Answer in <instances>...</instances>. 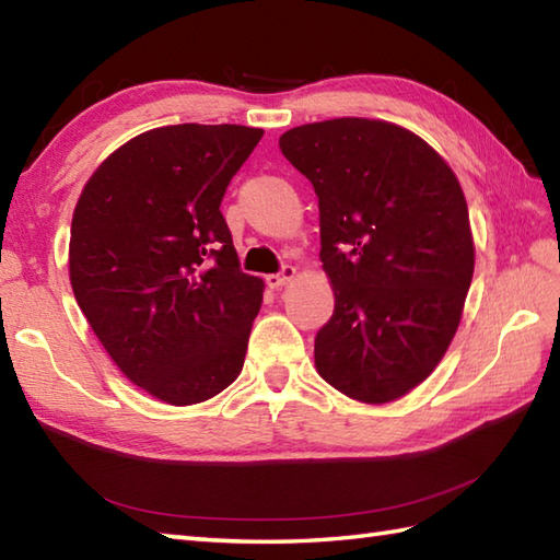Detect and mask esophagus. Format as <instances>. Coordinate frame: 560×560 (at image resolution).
<instances>
[{
  "label": "esophagus",
  "instance_id": "esophagus-1",
  "mask_svg": "<svg viewBox=\"0 0 560 560\" xmlns=\"http://www.w3.org/2000/svg\"><path fill=\"white\" fill-rule=\"evenodd\" d=\"M293 277H295V267L287 265L279 273H267L265 279L269 283V289H281V287H287L289 281H293Z\"/></svg>",
  "mask_w": 560,
  "mask_h": 560
}]
</instances>
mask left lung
I'll return each mask as SVG.
<instances>
[{"label":"left lung","instance_id":"8db88e82","mask_svg":"<svg viewBox=\"0 0 560 560\" xmlns=\"http://www.w3.org/2000/svg\"><path fill=\"white\" fill-rule=\"evenodd\" d=\"M279 149L315 187L335 289L315 337L317 373L351 399L395 401L445 355L471 283L457 177L421 137L365 117L293 127Z\"/></svg>","mask_w":560,"mask_h":560}]
</instances>
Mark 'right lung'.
Returning a JSON list of instances; mask_svg holds the SVG:
<instances>
[{"label": "right lung", "instance_id": "right-lung-1", "mask_svg": "<svg viewBox=\"0 0 560 560\" xmlns=\"http://www.w3.org/2000/svg\"><path fill=\"white\" fill-rule=\"evenodd\" d=\"M243 125H171L127 141L71 219L74 299L115 365L175 407L241 375L265 283L241 269L221 213L259 144Z\"/></svg>", "mask_w": 560, "mask_h": 560}]
</instances>
